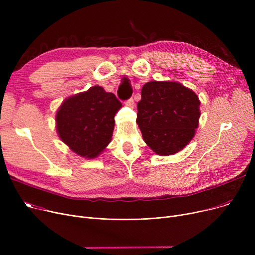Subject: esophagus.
Returning <instances> with one entry per match:
<instances>
[{"label": "esophagus", "instance_id": "obj_1", "mask_svg": "<svg viewBox=\"0 0 255 255\" xmlns=\"http://www.w3.org/2000/svg\"><path fill=\"white\" fill-rule=\"evenodd\" d=\"M125 104L127 105V106H129V107H131V109H133V107H134V100H133L132 98L131 99H129V100H127L126 102H125Z\"/></svg>", "mask_w": 255, "mask_h": 255}]
</instances>
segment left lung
<instances>
[{"mask_svg":"<svg viewBox=\"0 0 255 255\" xmlns=\"http://www.w3.org/2000/svg\"><path fill=\"white\" fill-rule=\"evenodd\" d=\"M199 106L196 94L178 82L144 84L136 119L144 142L159 156L180 152L195 135Z\"/></svg>","mask_w":255,"mask_h":255,"instance_id":"1","label":"left lung"}]
</instances>
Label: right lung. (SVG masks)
Here are the masks:
<instances>
[{"mask_svg":"<svg viewBox=\"0 0 255 255\" xmlns=\"http://www.w3.org/2000/svg\"><path fill=\"white\" fill-rule=\"evenodd\" d=\"M122 104L100 86L66 98L56 114L61 140L80 157H98L112 141L115 116Z\"/></svg>","mask_w":255,"mask_h":255,"instance_id":"obj_1","label":"right lung"}]
</instances>
